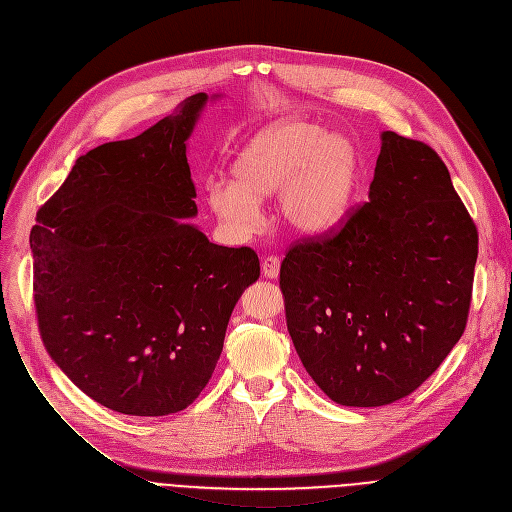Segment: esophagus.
<instances>
[{
    "label": "esophagus",
    "mask_w": 512,
    "mask_h": 512,
    "mask_svg": "<svg viewBox=\"0 0 512 512\" xmlns=\"http://www.w3.org/2000/svg\"><path fill=\"white\" fill-rule=\"evenodd\" d=\"M261 272L265 278H278L280 274V257L278 255H267L261 261Z\"/></svg>",
    "instance_id": "1"
}]
</instances>
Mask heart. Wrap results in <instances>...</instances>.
I'll list each match as a JSON object with an SVG mask.
<instances>
[{"instance_id": "heart-1", "label": "heart", "mask_w": 512, "mask_h": 512, "mask_svg": "<svg viewBox=\"0 0 512 512\" xmlns=\"http://www.w3.org/2000/svg\"><path fill=\"white\" fill-rule=\"evenodd\" d=\"M357 145L311 120H284L261 132L234 164V182L209 184V205L234 232L259 224V201L276 195V215L297 232H324L351 205L359 180Z\"/></svg>"}]
</instances>
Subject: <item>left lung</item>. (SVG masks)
<instances>
[{
  "label": "left lung",
  "instance_id": "1",
  "mask_svg": "<svg viewBox=\"0 0 512 512\" xmlns=\"http://www.w3.org/2000/svg\"><path fill=\"white\" fill-rule=\"evenodd\" d=\"M477 228L442 157L386 130L369 201L294 240L280 265L286 326L313 378L344 407L415 392L467 328Z\"/></svg>",
  "mask_w": 512,
  "mask_h": 512
}]
</instances>
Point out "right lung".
Wrapping results in <instances>:
<instances>
[{
  "instance_id": "add662e5",
  "label": "right lung",
  "mask_w": 512,
  "mask_h": 512,
  "mask_svg": "<svg viewBox=\"0 0 512 512\" xmlns=\"http://www.w3.org/2000/svg\"><path fill=\"white\" fill-rule=\"evenodd\" d=\"M207 95L128 141L78 157L37 211L33 299L49 357L99 405L186 409L222 355L230 313L259 278L251 247H220L186 218V139Z\"/></svg>"
}]
</instances>
